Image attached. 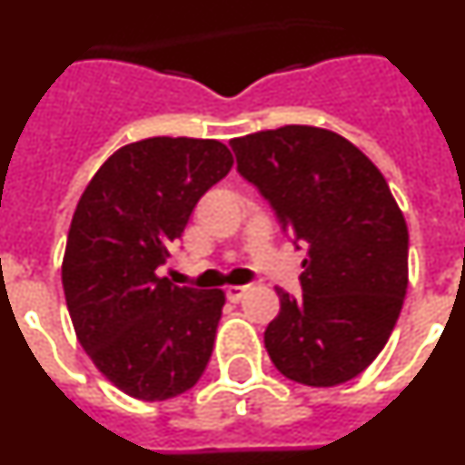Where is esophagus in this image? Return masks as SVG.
I'll return each mask as SVG.
<instances>
[{"label":"esophagus","instance_id":"34e87169","mask_svg":"<svg viewBox=\"0 0 465 465\" xmlns=\"http://www.w3.org/2000/svg\"><path fill=\"white\" fill-rule=\"evenodd\" d=\"M246 293H249V286H228V289H225V298H228L230 302H240Z\"/></svg>","mask_w":465,"mask_h":465}]
</instances>
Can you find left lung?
I'll return each mask as SVG.
<instances>
[{"instance_id": "1", "label": "left lung", "mask_w": 465, "mask_h": 465, "mask_svg": "<svg viewBox=\"0 0 465 465\" xmlns=\"http://www.w3.org/2000/svg\"><path fill=\"white\" fill-rule=\"evenodd\" d=\"M230 146L237 172L307 252L302 295L277 289L282 307L265 328L274 368L307 386L354 380L384 349L408 291V225L389 183L322 127L283 125Z\"/></svg>"}]
</instances>
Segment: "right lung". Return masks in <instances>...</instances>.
<instances>
[{"instance_id": "1", "label": "right lung", "mask_w": 465, "mask_h": 465, "mask_svg": "<svg viewBox=\"0 0 465 465\" xmlns=\"http://www.w3.org/2000/svg\"><path fill=\"white\" fill-rule=\"evenodd\" d=\"M232 167L216 139L151 137L97 170L67 235L63 286L81 347L127 396L167 401L209 363L225 293L158 277L197 200Z\"/></svg>"}]
</instances>
